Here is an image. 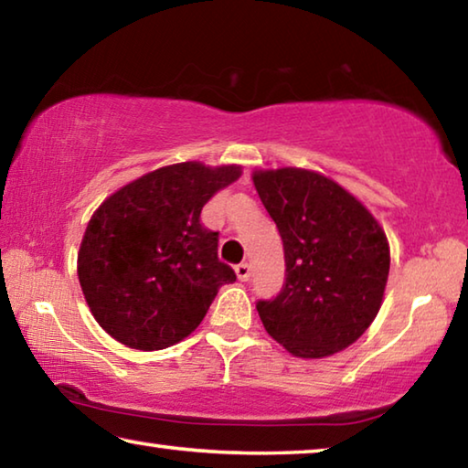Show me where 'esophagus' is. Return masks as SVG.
<instances>
[{"instance_id": "1", "label": "esophagus", "mask_w": 468, "mask_h": 468, "mask_svg": "<svg viewBox=\"0 0 468 468\" xmlns=\"http://www.w3.org/2000/svg\"><path fill=\"white\" fill-rule=\"evenodd\" d=\"M235 274H237V279H239V281H248L250 276H251V268H250V264H248V262L237 264V266H235Z\"/></svg>"}]
</instances>
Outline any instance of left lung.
<instances>
[{
  "label": "left lung",
  "mask_w": 468,
  "mask_h": 468,
  "mask_svg": "<svg viewBox=\"0 0 468 468\" xmlns=\"http://www.w3.org/2000/svg\"><path fill=\"white\" fill-rule=\"evenodd\" d=\"M284 250V284L256 303L276 343L303 359L343 351L369 328L382 305L390 248L357 197L305 169L256 171Z\"/></svg>",
  "instance_id": "1"
}]
</instances>
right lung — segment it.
<instances>
[{
  "instance_id": "1",
  "label": "right lung",
  "mask_w": 468,
  "mask_h": 468,
  "mask_svg": "<svg viewBox=\"0 0 468 468\" xmlns=\"http://www.w3.org/2000/svg\"><path fill=\"white\" fill-rule=\"evenodd\" d=\"M239 176L237 165H169L99 206L78 253V279L107 335L158 351L200 326L218 289L237 279L218 260V233L202 227L200 212Z\"/></svg>"
}]
</instances>
